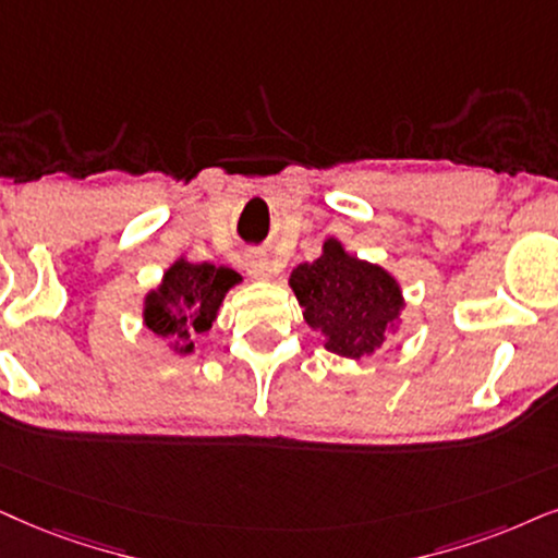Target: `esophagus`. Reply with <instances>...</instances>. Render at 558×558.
I'll return each instance as SVG.
<instances>
[{"instance_id": "obj_1", "label": "esophagus", "mask_w": 558, "mask_h": 558, "mask_svg": "<svg viewBox=\"0 0 558 558\" xmlns=\"http://www.w3.org/2000/svg\"><path fill=\"white\" fill-rule=\"evenodd\" d=\"M246 272H250L255 280H265L275 272V267L265 255H250L246 257Z\"/></svg>"}]
</instances>
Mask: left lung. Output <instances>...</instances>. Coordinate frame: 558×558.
<instances>
[{
    "label": "left lung",
    "mask_w": 558,
    "mask_h": 558,
    "mask_svg": "<svg viewBox=\"0 0 558 558\" xmlns=\"http://www.w3.org/2000/svg\"><path fill=\"white\" fill-rule=\"evenodd\" d=\"M288 286L303 322L340 357L373 355L401 329L407 301L399 280L386 267L352 255L337 236L324 239L314 263L293 267Z\"/></svg>",
    "instance_id": "8db88e82"
}]
</instances>
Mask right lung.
<instances>
[{"label": "right lung", "mask_w": 558, "mask_h": 558, "mask_svg": "<svg viewBox=\"0 0 558 558\" xmlns=\"http://www.w3.org/2000/svg\"><path fill=\"white\" fill-rule=\"evenodd\" d=\"M242 283V275L231 267L190 263L180 255L161 275L159 286L146 291L141 319L174 355H193L195 340L214 327L223 299Z\"/></svg>", "instance_id": "add662e5"}]
</instances>
